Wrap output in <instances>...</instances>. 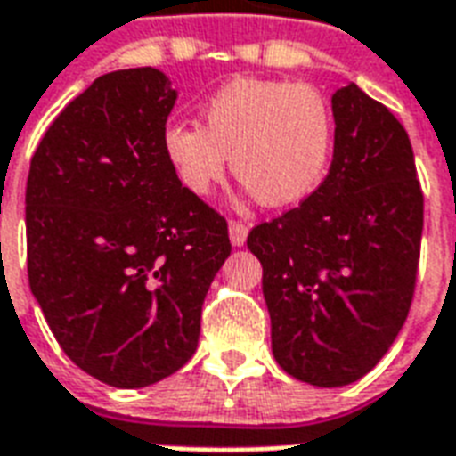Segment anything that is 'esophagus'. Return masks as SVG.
<instances>
[{"mask_svg": "<svg viewBox=\"0 0 456 456\" xmlns=\"http://www.w3.org/2000/svg\"><path fill=\"white\" fill-rule=\"evenodd\" d=\"M246 239H248V227L241 224V222H229V241H232V246L241 248Z\"/></svg>", "mask_w": 456, "mask_h": 456, "instance_id": "esophagus-1", "label": "esophagus"}]
</instances>
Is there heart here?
<instances>
[{
    "label": "heart",
    "instance_id": "1",
    "mask_svg": "<svg viewBox=\"0 0 456 456\" xmlns=\"http://www.w3.org/2000/svg\"><path fill=\"white\" fill-rule=\"evenodd\" d=\"M203 127L165 125L163 153L184 189L208 196L232 170L263 206L298 203L322 182L333 149L331 109L317 89L234 77L208 96Z\"/></svg>",
    "mask_w": 456,
    "mask_h": 456
}]
</instances>
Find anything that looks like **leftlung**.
<instances>
[{
    "mask_svg": "<svg viewBox=\"0 0 456 456\" xmlns=\"http://www.w3.org/2000/svg\"><path fill=\"white\" fill-rule=\"evenodd\" d=\"M331 110L324 182L248 234L272 354L319 388L354 383L388 353L410 312L424 229L414 151L397 118L354 82L336 89Z\"/></svg>",
    "mask_w": 456,
    "mask_h": 456,
    "instance_id": "1",
    "label": "left lung"
}]
</instances>
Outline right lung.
Returning <instances> with one entry per match:
<instances>
[{
  "instance_id": "add662e5",
  "label": "right lung",
  "mask_w": 456,
  "mask_h": 456,
  "mask_svg": "<svg viewBox=\"0 0 456 456\" xmlns=\"http://www.w3.org/2000/svg\"><path fill=\"white\" fill-rule=\"evenodd\" d=\"M175 102L151 66L102 75L30 160V291L63 353L116 388L151 386L191 360L200 307L232 253L224 217L163 153Z\"/></svg>"
}]
</instances>
